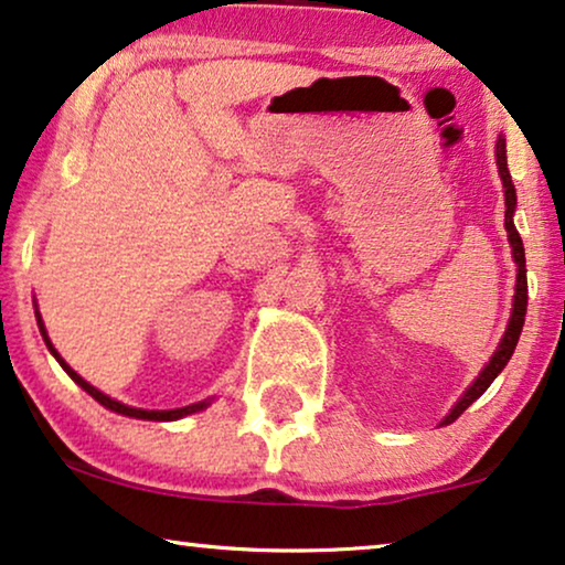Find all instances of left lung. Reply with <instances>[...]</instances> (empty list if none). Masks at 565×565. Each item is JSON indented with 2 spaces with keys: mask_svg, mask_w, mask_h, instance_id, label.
<instances>
[{
  "mask_svg": "<svg viewBox=\"0 0 565 565\" xmlns=\"http://www.w3.org/2000/svg\"><path fill=\"white\" fill-rule=\"evenodd\" d=\"M497 167H499V177H501V184H504V200H507V213H504V226H507V234H509V246H512V257L516 262V285H514V303H512V316H509V323H507V331L504 337H501V342L497 347V352H493V358L486 362V367L481 370V375L476 377L473 385L462 393L458 404L452 406V412L445 416L443 424H452L458 416L466 412V408L473 404L476 398H481L486 388L493 383V377H497L504 365L509 362V358L514 354V347L520 342V334H522V327H524V313H527V269H524V246H522V236L516 234V226H514V207H516V192H514V184H512V174H509V167H507V138L499 136L497 141Z\"/></svg>",
  "mask_w": 565,
  "mask_h": 565,
  "instance_id": "left-lung-1",
  "label": "left lung"
}]
</instances>
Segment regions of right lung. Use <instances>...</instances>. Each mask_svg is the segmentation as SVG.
<instances>
[{"mask_svg": "<svg viewBox=\"0 0 565 565\" xmlns=\"http://www.w3.org/2000/svg\"><path fill=\"white\" fill-rule=\"evenodd\" d=\"M35 319H38V329H41V334H43V342H45V347H49L53 358L58 360V365L66 370L68 377H72V381H74L76 385H82V388L87 391L92 398L99 401V404H103L105 408H110V412H115V414H122V416H134V419H149V422H174V419H182V416H188V414H195V412H203V408L211 406V398H207V401H200V404H190V406H182V408H172V412H146V408H134V406H126V404H120V401H115V398H110V396H105L103 391H97L95 385H89L87 381H84L82 375H76L74 370L66 365L64 358H61V354L56 352V347L51 344L49 334H45L43 319H41V313H38V311H35Z\"/></svg>", "mask_w": 565, "mask_h": 565, "instance_id": "add662e5", "label": "right lung"}]
</instances>
